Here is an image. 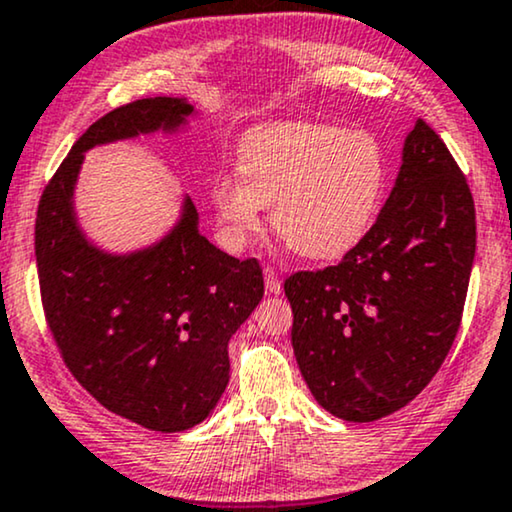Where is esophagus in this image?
Returning a JSON list of instances; mask_svg holds the SVG:
<instances>
[{
    "label": "esophagus",
    "instance_id": "esophagus-1",
    "mask_svg": "<svg viewBox=\"0 0 512 512\" xmlns=\"http://www.w3.org/2000/svg\"><path fill=\"white\" fill-rule=\"evenodd\" d=\"M263 277H265V291H268V294H282V282H280V277H277V272H275V268H265L263 270Z\"/></svg>",
    "mask_w": 512,
    "mask_h": 512
}]
</instances>
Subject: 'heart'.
<instances>
[{
  "label": "heart",
  "instance_id": "heart-1",
  "mask_svg": "<svg viewBox=\"0 0 512 512\" xmlns=\"http://www.w3.org/2000/svg\"><path fill=\"white\" fill-rule=\"evenodd\" d=\"M237 174L211 183V202L232 247L263 230L308 261H334L367 235L386 188L381 143L329 124H268L244 138Z\"/></svg>",
  "mask_w": 512,
  "mask_h": 512
}]
</instances>
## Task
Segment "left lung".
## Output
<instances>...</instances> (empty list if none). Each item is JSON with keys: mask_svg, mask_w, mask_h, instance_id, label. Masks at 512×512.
Instances as JSON below:
<instances>
[{"mask_svg": "<svg viewBox=\"0 0 512 512\" xmlns=\"http://www.w3.org/2000/svg\"><path fill=\"white\" fill-rule=\"evenodd\" d=\"M475 261V204L447 145L418 119L376 223L338 265L284 282L298 369L320 407L369 423L442 367Z\"/></svg>", "mask_w": 512, "mask_h": 512, "instance_id": "obj_1", "label": "left lung"}]
</instances>
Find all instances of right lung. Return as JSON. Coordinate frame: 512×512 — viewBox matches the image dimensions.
I'll return each mask as SVG.
<instances>
[{"label":"right lung","mask_w":512,"mask_h":512,"mask_svg":"<svg viewBox=\"0 0 512 512\" xmlns=\"http://www.w3.org/2000/svg\"><path fill=\"white\" fill-rule=\"evenodd\" d=\"M195 108L143 98L79 136L39 199L35 256L46 322L72 376L112 414L159 433L202 423L230 378L228 343L263 298L256 258H232L199 232L190 197L162 240L110 254L75 214L84 152L148 134H178Z\"/></svg>","instance_id":"obj_1"}]
</instances>
